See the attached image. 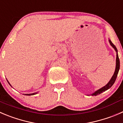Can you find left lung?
Masks as SVG:
<instances>
[{
  "label": "left lung",
  "mask_w": 123,
  "mask_h": 123,
  "mask_svg": "<svg viewBox=\"0 0 123 123\" xmlns=\"http://www.w3.org/2000/svg\"><path fill=\"white\" fill-rule=\"evenodd\" d=\"M109 42L110 45H111V46H112V47L114 49H115V51H116V52H117L116 67H115V72H114V74H113V76H112V78H111V80H109V81L107 83V85H105V86L102 87L101 88L97 90V91H96L95 92H94L93 93H91V95H92V96L98 95L100 94V93H101L102 92H105V91H107V89H109L111 88V87L112 86V85H113V84H114V83H115V80H116L117 77V75H118V74L119 70H120V59H119L118 55V50H117V49L116 46L113 45V43H112V42H111V40L109 39Z\"/></svg>",
  "instance_id": "8db88e82"
}]
</instances>
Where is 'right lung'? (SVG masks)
I'll use <instances>...</instances> for the list:
<instances>
[{"instance_id": "right-lung-1", "label": "right lung", "mask_w": 123, "mask_h": 123, "mask_svg": "<svg viewBox=\"0 0 123 123\" xmlns=\"http://www.w3.org/2000/svg\"><path fill=\"white\" fill-rule=\"evenodd\" d=\"M8 83L10 84V86H11V85H10V83H9V81H8ZM37 93H38V92H35V93H29V94H25V95H36V94H37Z\"/></svg>"}]
</instances>
